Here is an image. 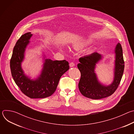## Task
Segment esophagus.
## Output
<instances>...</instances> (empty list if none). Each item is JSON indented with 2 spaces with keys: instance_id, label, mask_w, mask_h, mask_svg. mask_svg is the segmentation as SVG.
<instances>
[{
  "instance_id": "34e87169",
  "label": "esophagus",
  "mask_w": 134,
  "mask_h": 134,
  "mask_svg": "<svg viewBox=\"0 0 134 134\" xmlns=\"http://www.w3.org/2000/svg\"><path fill=\"white\" fill-rule=\"evenodd\" d=\"M74 66H75V64L74 63H70L69 64L70 67H74Z\"/></svg>"
}]
</instances>
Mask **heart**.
<instances>
[{"label": "heart", "instance_id": "b5f03b06", "mask_svg": "<svg viewBox=\"0 0 134 134\" xmlns=\"http://www.w3.org/2000/svg\"><path fill=\"white\" fill-rule=\"evenodd\" d=\"M91 41L90 40H85L82 42H78L75 44L74 46L77 48H83L85 46H87L91 43Z\"/></svg>", "mask_w": 134, "mask_h": 134}]
</instances>
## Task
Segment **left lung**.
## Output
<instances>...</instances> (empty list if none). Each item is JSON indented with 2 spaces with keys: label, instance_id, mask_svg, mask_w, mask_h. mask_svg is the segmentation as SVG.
<instances>
[{
  "label": "left lung",
  "instance_id": "obj_1",
  "mask_svg": "<svg viewBox=\"0 0 134 134\" xmlns=\"http://www.w3.org/2000/svg\"><path fill=\"white\" fill-rule=\"evenodd\" d=\"M115 60L113 69V79L109 85H104L98 80L95 68L103 58L102 54L97 52L81 57L77 65L81 77L79 83V90L84 97L94 100L101 99L110 96L118 88L124 70L122 49L119 43L114 49Z\"/></svg>",
  "mask_w": 134,
  "mask_h": 134
}]
</instances>
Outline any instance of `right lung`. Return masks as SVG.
<instances>
[{
	"instance_id": "right-lung-1",
	"label": "right lung",
	"mask_w": 134,
	"mask_h": 134,
	"mask_svg": "<svg viewBox=\"0 0 134 134\" xmlns=\"http://www.w3.org/2000/svg\"><path fill=\"white\" fill-rule=\"evenodd\" d=\"M32 35L31 32L26 33L17 41L10 62L11 73L16 84L27 97L31 99L45 98L55 91L62 76L69 69V63L65 60H52L46 58L43 53L41 73L36 79H31L24 73L22 63Z\"/></svg>"
}]
</instances>
